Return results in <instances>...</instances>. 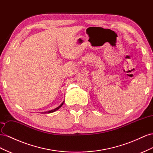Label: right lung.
Instances as JSON below:
<instances>
[{
  "mask_svg": "<svg viewBox=\"0 0 153 153\" xmlns=\"http://www.w3.org/2000/svg\"><path fill=\"white\" fill-rule=\"evenodd\" d=\"M63 103H64V101H63L62 104H61L58 107H57L56 108L54 109V110H50V111H45V112H43V113H52V112H54V111H56V110H58V109H59L61 107H62V105L63 104Z\"/></svg>",
  "mask_w": 153,
  "mask_h": 153,
  "instance_id": "add662e5",
  "label": "right lung"
}]
</instances>
